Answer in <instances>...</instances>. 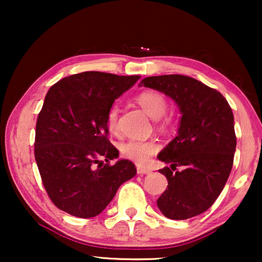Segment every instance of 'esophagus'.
I'll return each instance as SVG.
<instances>
[{
	"mask_svg": "<svg viewBox=\"0 0 262 262\" xmlns=\"http://www.w3.org/2000/svg\"><path fill=\"white\" fill-rule=\"evenodd\" d=\"M137 173L138 174H149L151 173V169L150 168H146V167H142V166H137Z\"/></svg>",
	"mask_w": 262,
	"mask_h": 262,
	"instance_id": "1",
	"label": "esophagus"
}]
</instances>
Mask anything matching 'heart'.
I'll list each match as a JSON object with an SVG mask.
<instances>
[{"mask_svg": "<svg viewBox=\"0 0 262 262\" xmlns=\"http://www.w3.org/2000/svg\"><path fill=\"white\" fill-rule=\"evenodd\" d=\"M138 105L149 117L157 119L161 118L167 111V101L164 96L160 93L148 91L143 92L137 96ZM106 125L111 134H117L118 131V108L116 106L111 107L106 116ZM159 145L154 141H130L120 145V151L125 157L135 162L144 164L149 161L154 154L157 151Z\"/></svg>", "mask_w": 262, "mask_h": 262, "instance_id": "heart-1", "label": "heart"}]
</instances>
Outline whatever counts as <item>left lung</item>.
<instances>
[{"instance_id":"8db88e82","label":"left lung","mask_w":262,"mask_h":262,"mask_svg":"<svg viewBox=\"0 0 262 262\" xmlns=\"http://www.w3.org/2000/svg\"><path fill=\"white\" fill-rule=\"evenodd\" d=\"M139 85L169 96L181 113L177 137L157 155L169 164L160 169L168 186L157 206L170 220L198 216L216 202L234 163L236 136L230 106L216 89L184 75L150 76Z\"/></svg>"}]
</instances>
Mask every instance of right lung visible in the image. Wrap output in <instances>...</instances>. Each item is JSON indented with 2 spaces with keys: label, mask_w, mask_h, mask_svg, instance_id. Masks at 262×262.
<instances>
[{
  "label": "right lung",
  "mask_w": 262,
  "mask_h": 262,
  "mask_svg": "<svg viewBox=\"0 0 262 262\" xmlns=\"http://www.w3.org/2000/svg\"><path fill=\"white\" fill-rule=\"evenodd\" d=\"M139 78L84 71L58 81L45 96L34 156L50 199L71 216H98L120 185L137 173L128 160L110 164L119 151L107 138L106 116L114 100Z\"/></svg>",
  "instance_id": "1"
}]
</instances>
